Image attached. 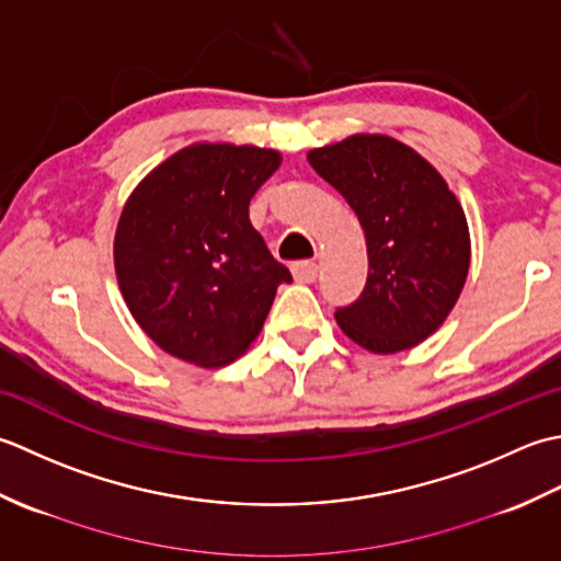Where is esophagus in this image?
Returning a JSON list of instances; mask_svg holds the SVG:
<instances>
[{"instance_id": "esophagus-1", "label": "esophagus", "mask_w": 561, "mask_h": 561, "mask_svg": "<svg viewBox=\"0 0 561 561\" xmlns=\"http://www.w3.org/2000/svg\"><path fill=\"white\" fill-rule=\"evenodd\" d=\"M290 271H293L295 280H300V283H314L319 276V266L314 264V261H295Z\"/></svg>"}]
</instances>
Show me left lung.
Listing matches in <instances>:
<instances>
[{
    "label": "left lung",
    "mask_w": 561,
    "mask_h": 561,
    "mask_svg": "<svg viewBox=\"0 0 561 561\" xmlns=\"http://www.w3.org/2000/svg\"><path fill=\"white\" fill-rule=\"evenodd\" d=\"M310 164L348 201L368 244V280L336 307L339 327L373 353L416 346L450 314L470 268L460 203L424 157L385 135L312 150Z\"/></svg>",
    "instance_id": "1"
}]
</instances>
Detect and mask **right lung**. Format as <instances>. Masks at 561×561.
Returning a JSON list of instances; mask_svg holds the SVG:
<instances>
[{"instance_id":"add662e5","label":"right lung","mask_w":561,"mask_h":561,"mask_svg":"<svg viewBox=\"0 0 561 561\" xmlns=\"http://www.w3.org/2000/svg\"><path fill=\"white\" fill-rule=\"evenodd\" d=\"M273 150L193 145L157 167L125 203L116 273L147 336L181 360L217 368L259 336L290 271L249 220L278 169Z\"/></svg>"}]
</instances>
